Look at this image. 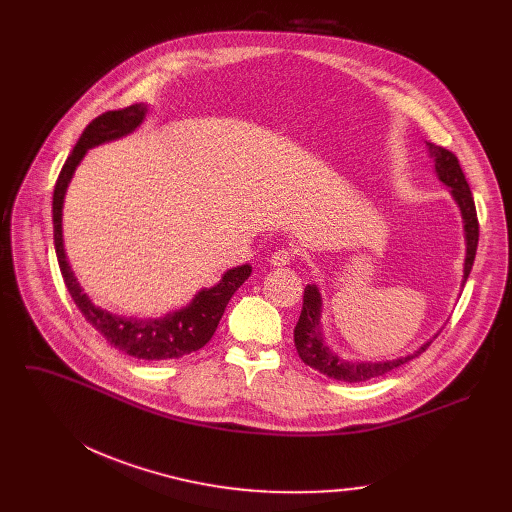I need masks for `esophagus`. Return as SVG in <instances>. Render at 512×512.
I'll return each mask as SVG.
<instances>
[{
	"instance_id": "esophagus-1",
	"label": "esophagus",
	"mask_w": 512,
	"mask_h": 512,
	"mask_svg": "<svg viewBox=\"0 0 512 512\" xmlns=\"http://www.w3.org/2000/svg\"><path fill=\"white\" fill-rule=\"evenodd\" d=\"M292 251H288V249H278L274 255H272V265L274 267H284V265H288L290 261H292Z\"/></svg>"
}]
</instances>
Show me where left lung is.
<instances>
[{
    "label": "left lung",
    "instance_id": "obj_1",
    "mask_svg": "<svg viewBox=\"0 0 512 512\" xmlns=\"http://www.w3.org/2000/svg\"><path fill=\"white\" fill-rule=\"evenodd\" d=\"M429 157L434 159V170L440 182H444L450 188V195L454 203L459 205L461 218H463V230H465V265H463V286L471 274V267L475 261L477 251V240H479V224H477V211L473 203L471 188L467 184V178L461 170L459 159L456 155L444 147H438L434 143H427ZM321 294L315 284L305 286V297H303V311L297 321V328H294V346H297V353L309 367L317 369L319 373L328 375V378L340 380V382H365L380 378V375L405 365L413 357L421 355L425 348L432 344V340L419 346L415 353L407 357H398L392 361H348L342 359L338 353L326 344L324 334H321ZM438 336V334H436ZM434 336V338H436Z\"/></svg>",
    "mask_w": 512,
    "mask_h": 512
}]
</instances>
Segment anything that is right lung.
Returning a JSON list of instances; mask_svg holds the SVG:
<instances>
[{
	"instance_id": "right-lung-1",
	"label": "right lung",
	"mask_w": 512,
	"mask_h": 512,
	"mask_svg": "<svg viewBox=\"0 0 512 512\" xmlns=\"http://www.w3.org/2000/svg\"><path fill=\"white\" fill-rule=\"evenodd\" d=\"M145 116L147 105L134 103L130 107H124V110H114L97 116L85 128V132L80 134L78 143L74 145L58 176L56 191H53V245H56L60 272L70 297L74 299L76 307L85 315L89 324L114 348H118V351H122L128 357L145 361H164L191 355L211 340L228 301L232 299V294L245 284L253 270L249 263L232 267L218 284L211 288H201L186 307L170 311L164 317H124L91 303L83 286L78 284L66 257L62 230L64 197L68 191V184L87 151L97 145L126 137V134L134 132L143 124Z\"/></svg>"
}]
</instances>
